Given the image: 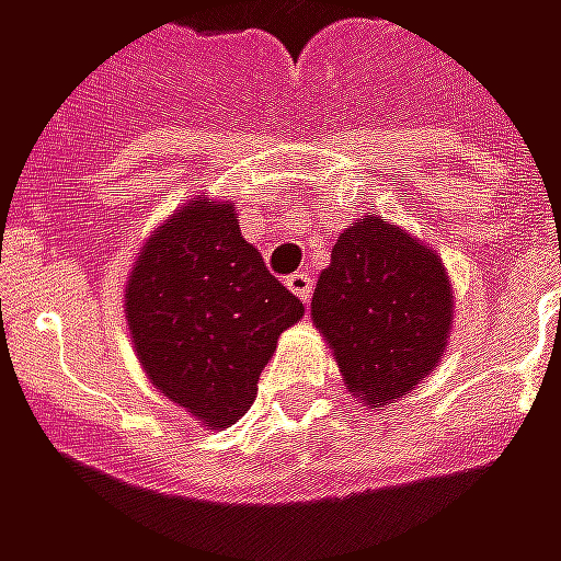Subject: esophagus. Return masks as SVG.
Returning a JSON list of instances; mask_svg holds the SVG:
<instances>
[{"label": "esophagus", "mask_w": 561, "mask_h": 561, "mask_svg": "<svg viewBox=\"0 0 561 561\" xmlns=\"http://www.w3.org/2000/svg\"><path fill=\"white\" fill-rule=\"evenodd\" d=\"M285 285L291 288L304 304H309V297H312V273H306V270H300V273H291L288 279H285Z\"/></svg>", "instance_id": "1"}]
</instances>
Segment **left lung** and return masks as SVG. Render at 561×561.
Segmentation results:
<instances>
[{
	"label": "left lung",
	"instance_id": "left-lung-1",
	"mask_svg": "<svg viewBox=\"0 0 561 561\" xmlns=\"http://www.w3.org/2000/svg\"><path fill=\"white\" fill-rule=\"evenodd\" d=\"M450 312L442 257L378 216L340 233L312 294V321L345 388L373 409L405 397L438 366Z\"/></svg>",
	"mask_w": 561,
	"mask_h": 561
}]
</instances>
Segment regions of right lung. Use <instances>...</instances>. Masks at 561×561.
I'll list each match as a JSON object with an SVG mask.
<instances>
[{
  "mask_svg": "<svg viewBox=\"0 0 561 561\" xmlns=\"http://www.w3.org/2000/svg\"><path fill=\"white\" fill-rule=\"evenodd\" d=\"M304 304L270 276L228 201L195 197L152 231L126 285V321L161 397L225 430L255 402L261 369Z\"/></svg>",
  "mask_w": 561,
  "mask_h": 561,
  "instance_id": "right-lung-1",
  "label": "right lung"
}]
</instances>
